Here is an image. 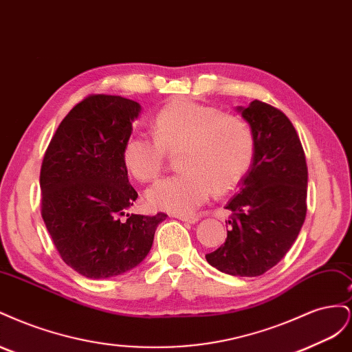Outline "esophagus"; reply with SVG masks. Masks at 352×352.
I'll list each match as a JSON object with an SVG mask.
<instances>
[{
    "label": "esophagus",
    "mask_w": 352,
    "mask_h": 352,
    "mask_svg": "<svg viewBox=\"0 0 352 352\" xmlns=\"http://www.w3.org/2000/svg\"><path fill=\"white\" fill-rule=\"evenodd\" d=\"M175 217H176V219H179V220L185 221V223H189V225H194V223H197V221H198V217H197V216H184V214H175Z\"/></svg>",
    "instance_id": "obj_1"
}]
</instances>
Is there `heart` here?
<instances>
[{"mask_svg":"<svg viewBox=\"0 0 352 352\" xmlns=\"http://www.w3.org/2000/svg\"><path fill=\"white\" fill-rule=\"evenodd\" d=\"M154 136L135 132L123 145V163L136 180L151 182L162 173L167 154L177 155L182 173L160 180L146 190L154 210L189 214L210 198L225 194L247 173L254 136L239 117L211 105L176 98L154 117Z\"/></svg>","mask_w":352,"mask_h":352,"instance_id":"b5f03b06","label":"heart"}]
</instances>
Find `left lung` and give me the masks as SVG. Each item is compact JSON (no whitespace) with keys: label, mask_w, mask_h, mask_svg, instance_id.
<instances>
[{"label":"left lung","mask_w":352,"mask_h":352,"mask_svg":"<svg viewBox=\"0 0 352 352\" xmlns=\"http://www.w3.org/2000/svg\"><path fill=\"white\" fill-rule=\"evenodd\" d=\"M236 110L254 136L252 164L226 204L232 211L226 242L206 258L223 273L254 278L274 267L298 238L308 170L300 138L280 110L258 100Z\"/></svg>","instance_id":"left-lung-1"}]
</instances>
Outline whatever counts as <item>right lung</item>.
Listing matches in <instances>:
<instances>
[{"instance_id": "right-lung-1", "label": "right lung", "mask_w": 352, "mask_h": 352, "mask_svg": "<svg viewBox=\"0 0 352 352\" xmlns=\"http://www.w3.org/2000/svg\"><path fill=\"white\" fill-rule=\"evenodd\" d=\"M140 113L136 101L89 95L63 119L44 155L42 219L63 261L85 278L136 267L167 217L126 212L138 192L127 179L123 145Z\"/></svg>"}]
</instances>
